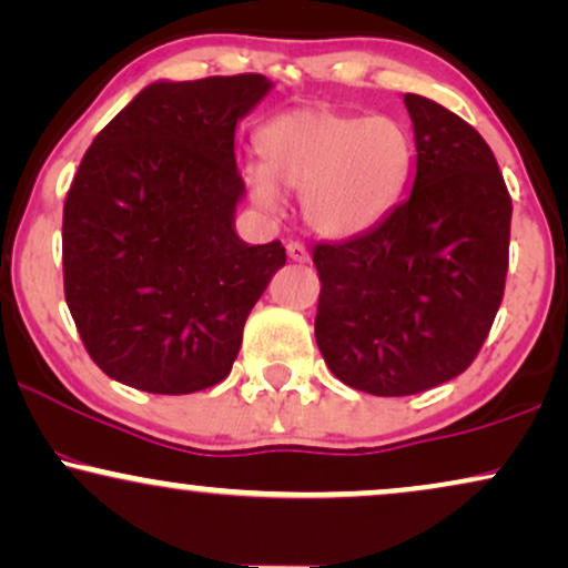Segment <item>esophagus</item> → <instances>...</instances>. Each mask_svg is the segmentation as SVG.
Instances as JSON below:
<instances>
[{"label":"esophagus","instance_id":"esophagus-1","mask_svg":"<svg viewBox=\"0 0 568 568\" xmlns=\"http://www.w3.org/2000/svg\"><path fill=\"white\" fill-rule=\"evenodd\" d=\"M288 256H291L293 262H298V264H306L308 262V251H306L304 243H298V241H291L288 243Z\"/></svg>","mask_w":568,"mask_h":568}]
</instances>
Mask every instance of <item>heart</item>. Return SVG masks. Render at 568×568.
I'll return each instance as SVG.
<instances>
[{
  "instance_id": "obj_1",
  "label": "heart",
  "mask_w": 568,
  "mask_h": 568,
  "mask_svg": "<svg viewBox=\"0 0 568 568\" xmlns=\"http://www.w3.org/2000/svg\"><path fill=\"white\" fill-rule=\"evenodd\" d=\"M262 168L246 170L251 199L272 206L277 189L298 193L308 231L329 241L379 225L414 170L412 135L398 120L298 106L272 118L256 139Z\"/></svg>"
}]
</instances>
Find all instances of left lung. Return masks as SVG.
Returning <instances> with one entry per match:
<instances>
[{
	"label": "left lung",
	"mask_w": 568,
	"mask_h": 568,
	"mask_svg": "<svg viewBox=\"0 0 568 568\" xmlns=\"http://www.w3.org/2000/svg\"><path fill=\"white\" fill-rule=\"evenodd\" d=\"M412 193L343 243H317L314 335L329 372L372 396H414L475 362L504 301L511 196L469 123L406 93Z\"/></svg>",
	"instance_id": "1"
}]
</instances>
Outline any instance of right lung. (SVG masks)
Segmentation results:
<instances>
[{
  "mask_svg": "<svg viewBox=\"0 0 568 568\" xmlns=\"http://www.w3.org/2000/svg\"><path fill=\"white\" fill-rule=\"evenodd\" d=\"M264 75L154 81L93 139L62 214L64 301L97 367L183 396L231 375L248 312L285 264L235 233V125Z\"/></svg>",
  "mask_w": 568,
  "mask_h": 568,
  "instance_id": "obj_1",
  "label": "right lung"
}]
</instances>
